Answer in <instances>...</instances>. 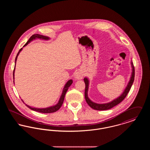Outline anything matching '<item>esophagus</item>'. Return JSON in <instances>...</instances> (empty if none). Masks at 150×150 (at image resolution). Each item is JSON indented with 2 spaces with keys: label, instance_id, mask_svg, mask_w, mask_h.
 <instances>
[{
  "label": "esophagus",
  "instance_id": "34e87169",
  "mask_svg": "<svg viewBox=\"0 0 150 150\" xmlns=\"http://www.w3.org/2000/svg\"><path fill=\"white\" fill-rule=\"evenodd\" d=\"M83 73L80 71L76 72V73L75 74V78L80 80L83 78Z\"/></svg>",
  "mask_w": 150,
  "mask_h": 150
}]
</instances>
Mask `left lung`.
Masks as SVG:
<instances>
[{"mask_svg": "<svg viewBox=\"0 0 150 150\" xmlns=\"http://www.w3.org/2000/svg\"><path fill=\"white\" fill-rule=\"evenodd\" d=\"M132 66L133 68L132 70V76L130 78V80L127 86V88H125V91H124V92L121 94V96L118 97L117 98L115 99V100H112L111 102L105 103V104H97L96 103L94 102H93L92 101H91V100L89 99L88 97V85H89V81L87 78L84 79V82H85V84H86V88H85V98H86V102L88 103V105L92 108L93 109L96 110H106L110 109L112 107H114L115 106H116L117 105H118L119 103H120L121 101H122L126 97L127 95L128 94L132 86L134 80V75H135V70H134V67L133 62H131Z\"/></svg>", "mask_w": 150, "mask_h": 150, "instance_id": "obj_1", "label": "left lung"}]
</instances>
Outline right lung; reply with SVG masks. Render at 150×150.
<instances>
[{"label":"right lung","instance_id":"1","mask_svg":"<svg viewBox=\"0 0 150 150\" xmlns=\"http://www.w3.org/2000/svg\"><path fill=\"white\" fill-rule=\"evenodd\" d=\"M35 38H39V39H45V40H48L49 39V38L48 37H47V36H45L41 35H39V34H34V35H33L31 36L30 39H29V40L27 42V43H26L23 47L26 46V45L28 44V43H30L31 41H32L33 39H35ZM22 48H21L19 52H18L16 57V59H15V62H16V60H17V57L20 53V52L21 51ZM14 70H15V66H14V70H13V79H14ZM72 83V80H69L67 83L66 84V85L64 86V88L63 89V92L62 93V95L60 97V99L59 100V102L58 103H57L56 105L54 106H52V107H48V108H33V107H30L28 105H26V106H28V107H29L30 109L32 110H34V111H35L37 112H41V113H46V114H48V113H53V112H56L57 111H58L60 107L62 106V104H63V102H64V96H65V94L67 92L68 89H69V87L71 85V84ZM23 101V100H22Z\"/></svg>","mask_w":150,"mask_h":150}]
</instances>
